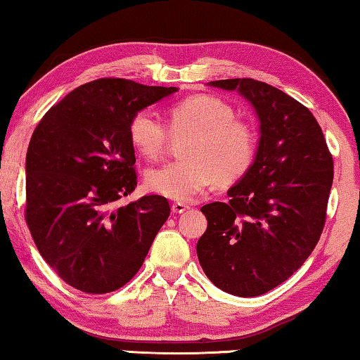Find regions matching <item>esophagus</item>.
I'll return each instance as SVG.
<instances>
[{"mask_svg": "<svg viewBox=\"0 0 360 360\" xmlns=\"http://www.w3.org/2000/svg\"><path fill=\"white\" fill-rule=\"evenodd\" d=\"M187 207L186 203H182V202H174L173 205H171V210H173V213H182V212H186L187 210Z\"/></svg>", "mask_w": 360, "mask_h": 360, "instance_id": "obj_1", "label": "esophagus"}]
</instances>
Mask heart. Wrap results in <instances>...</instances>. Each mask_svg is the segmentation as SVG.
I'll return each instance as SVG.
<instances>
[{
	"mask_svg": "<svg viewBox=\"0 0 360 360\" xmlns=\"http://www.w3.org/2000/svg\"><path fill=\"white\" fill-rule=\"evenodd\" d=\"M171 134L187 136L178 162L147 173L150 191L174 200H189L218 181L231 184L248 174L257 155V136L248 121L236 117L233 106L212 95H194L168 111V127L150 110L129 122V141L147 160L162 157Z\"/></svg>",
	"mask_w": 360,
	"mask_h": 360,
	"instance_id": "heart-1",
	"label": "heart"
}]
</instances>
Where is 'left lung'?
Instances as JSON below:
<instances>
[{"label":"left lung","mask_w":360,"mask_h":360,"mask_svg":"<svg viewBox=\"0 0 360 360\" xmlns=\"http://www.w3.org/2000/svg\"><path fill=\"white\" fill-rule=\"evenodd\" d=\"M259 115L254 165L228 191V202L200 210L207 231L197 243L202 270L214 286L239 297L271 291L297 271L317 245L333 184V157L309 108L255 79H224Z\"/></svg>","instance_id":"1"}]
</instances>
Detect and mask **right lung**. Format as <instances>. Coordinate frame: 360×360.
<instances>
[{
    "instance_id": "obj_1",
    "label": "right lung",
    "mask_w": 360,
    "mask_h": 360,
    "mask_svg": "<svg viewBox=\"0 0 360 360\" xmlns=\"http://www.w3.org/2000/svg\"><path fill=\"white\" fill-rule=\"evenodd\" d=\"M103 77L80 85L45 112L25 157V223L63 281L87 294L124 286L169 217L163 195L115 208L136 189L129 122L176 92Z\"/></svg>"
}]
</instances>
